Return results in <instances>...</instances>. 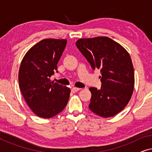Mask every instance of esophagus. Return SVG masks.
I'll use <instances>...</instances> for the list:
<instances>
[{
    "label": "esophagus",
    "mask_w": 152,
    "mask_h": 152,
    "mask_svg": "<svg viewBox=\"0 0 152 152\" xmlns=\"http://www.w3.org/2000/svg\"><path fill=\"white\" fill-rule=\"evenodd\" d=\"M80 90H81V88H76V87H73V88H72L71 89V91L72 93H76L79 91Z\"/></svg>",
    "instance_id": "esophagus-1"
}]
</instances>
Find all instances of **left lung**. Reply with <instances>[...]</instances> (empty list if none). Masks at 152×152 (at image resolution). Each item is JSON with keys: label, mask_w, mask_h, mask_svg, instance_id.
<instances>
[{"label": "left lung", "mask_w": 152, "mask_h": 152, "mask_svg": "<svg viewBox=\"0 0 152 152\" xmlns=\"http://www.w3.org/2000/svg\"><path fill=\"white\" fill-rule=\"evenodd\" d=\"M75 45L91 68L101 72V88H89V109L103 118L115 115L126 107L134 91V70L130 55L107 37L80 39Z\"/></svg>", "instance_id": "1"}]
</instances>
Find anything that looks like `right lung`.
Returning a JSON list of instances; mask_svg holds the SVG:
<instances>
[{
  "instance_id": "1",
  "label": "right lung",
  "mask_w": 152,
  "mask_h": 152,
  "mask_svg": "<svg viewBox=\"0 0 152 152\" xmlns=\"http://www.w3.org/2000/svg\"><path fill=\"white\" fill-rule=\"evenodd\" d=\"M66 39H47L39 41L25 55L18 72V84L29 107L43 118L54 117L67 104L70 90L50 77L65 49Z\"/></svg>"
}]
</instances>
